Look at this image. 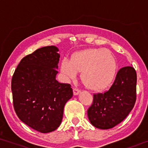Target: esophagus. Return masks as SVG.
Here are the masks:
<instances>
[{"label":"esophagus","instance_id":"1","mask_svg":"<svg viewBox=\"0 0 148 148\" xmlns=\"http://www.w3.org/2000/svg\"><path fill=\"white\" fill-rule=\"evenodd\" d=\"M81 92V90H80L78 88H73V94H74V95H77L79 94V92Z\"/></svg>","mask_w":148,"mask_h":148}]
</instances>
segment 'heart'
<instances>
[{
	"label": "heart",
	"instance_id": "1",
	"mask_svg": "<svg viewBox=\"0 0 148 148\" xmlns=\"http://www.w3.org/2000/svg\"><path fill=\"white\" fill-rule=\"evenodd\" d=\"M116 62L110 51L103 48L87 49L64 59L61 71L69 78H75L81 72V78L89 89L102 90L112 84L116 73Z\"/></svg>",
	"mask_w": 148,
	"mask_h": 148
}]
</instances>
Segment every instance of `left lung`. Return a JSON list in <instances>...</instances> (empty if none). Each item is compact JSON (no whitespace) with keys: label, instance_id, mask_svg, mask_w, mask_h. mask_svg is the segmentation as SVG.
Instances as JSON below:
<instances>
[{"label":"left lung","instance_id":"left-lung-1","mask_svg":"<svg viewBox=\"0 0 148 148\" xmlns=\"http://www.w3.org/2000/svg\"><path fill=\"white\" fill-rule=\"evenodd\" d=\"M136 100V73L131 66L118 70L109 89L93 95L87 110L88 118L95 128L109 129L125 119Z\"/></svg>","mask_w":148,"mask_h":148}]
</instances>
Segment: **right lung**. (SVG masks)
Returning <instances> with one entry per match:
<instances>
[{
    "instance_id": "add662e5",
    "label": "right lung",
    "mask_w": 148,
    "mask_h": 148,
    "mask_svg": "<svg viewBox=\"0 0 148 148\" xmlns=\"http://www.w3.org/2000/svg\"><path fill=\"white\" fill-rule=\"evenodd\" d=\"M59 49L39 48L21 59L12 78L14 111L20 120L41 133L55 131L60 125L64 107L73 97L70 84L56 80Z\"/></svg>"
}]
</instances>
